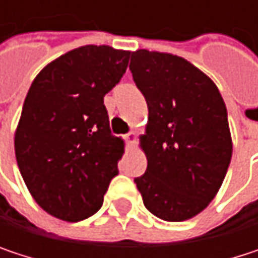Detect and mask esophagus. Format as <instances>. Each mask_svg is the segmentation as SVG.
I'll use <instances>...</instances> for the list:
<instances>
[{
  "label": "esophagus",
  "mask_w": 258,
  "mask_h": 258,
  "mask_svg": "<svg viewBox=\"0 0 258 258\" xmlns=\"http://www.w3.org/2000/svg\"><path fill=\"white\" fill-rule=\"evenodd\" d=\"M136 139L137 137H136V133L134 131H130L128 134H125V140L128 142L130 145H134L136 143Z\"/></svg>",
  "instance_id": "34e87169"
}]
</instances>
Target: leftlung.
Listing matches in <instances>:
<instances>
[{
  "label": "left lung",
  "instance_id": "left-lung-1",
  "mask_svg": "<svg viewBox=\"0 0 258 258\" xmlns=\"http://www.w3.org/2000/svg\"><path fill=\"white\" fill-rule=\"evenodd\" d=\"M130 70L148 104L140 146L146 172L134 182L164 221H185L217 196L232 160L227 109L217 85L186 59L140 49Z\"/></svg>",
  "mask_w": 258,
  "mask_h": 258
}]
</instances>
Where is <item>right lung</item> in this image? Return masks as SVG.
<instances>
[{
    "label": "right lung",
    "instance_id": "right-lung-1",
    "mask_svg": "<svg viewBox=\"0 0 258 258\" xmlns=\"http://www.w3.org/2000/svg\"><path fill=\"white\" fill-rule=\"evenodd\" d=\"M131 52L82 46L34 79L15 134L26 186L47 214L70 223L94 215L118 175L124 140L110 133L104 95L124 76Z\"/></svg>",
    "mask_w": 258,
    "mask_h": 258
}]
</instances>
